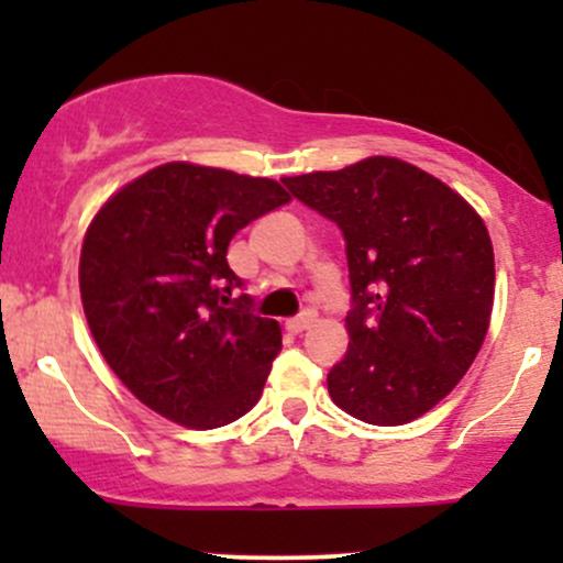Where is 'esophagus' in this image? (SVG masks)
<instances>
[{"instance_id":"esophagus-1","label":"esophagus","mask_w":563,"mask_h":563,"mask_svg":"<svg viewBox=\"0 0 563 563\" xmlns=\"http://www.w3.org/2000/svg\"><path fill=\"white\" fill-rule=\"evenodd\" d=\"M312 322H314V314H312V312H307V314H301V318H294V320H288V322H286V328H288L290 333H296V335H299V333L307 331V328L312 325Z\"/></svg>"}]
</instances>
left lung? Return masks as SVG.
<instances>
[{
	"mask_svg": "<svg viewBox=\"0 0 563 563\" xmlns=\"http://www.w3.org/2000/svg\"><path fill=\"white\" fill-rule=\"evenodd\" d=\"M344 232L354 309L331 399L373 426L421 418L461 384L489 328L495 254L461 192L391 156L283 177Z\"/></svg>",
	"mask_w": 563,
	"mask_h": 563,
	"instance_id": "1",
	"label": "left lung"
}]
</instances>
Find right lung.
Wrapping results in <instances>:
<instances>
[{
  "label": "right lung",
  "mask_w": 563,
  "mask_h": 563,
  "mask_svg": "<svg viewBox=\"0 0 563 563\" xmlns=\"http://www.w3.org/2000/svg\"><path fill=\"white\" fill-rule=\"evenodd\" d=\"M290 196L280 183L172 161L115 190L81 243L79 288L106 363L142 405L219 429L260 402L280 325L249 312L230 269L238 230Z\"/></svg>",
  "instance_id": "add662e5"
}]
</instances>
